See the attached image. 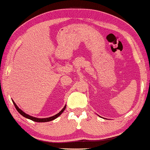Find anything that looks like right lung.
I'll list each match as a JSON object with an SVG mask.
<instances>
[{
    "mask_svg": "<svg viewBox=\"0 0 150 150\" xmlns=\"http://www.w3.org/2000/svg\"><path fill=\"white\" fill-rule=\"evenodd\" d=\"M12 102H13V103H14V106H15V108H16V110H17V111L19 112V113L21 114L22 116H23L24 117L28 118V119H29V120H33V121H34V122H46L52 121V120L56 119V118L58 117V116H60V115L62 114V112H63V111H64V110H65V108H66V105H65V106H64V108L62 109V110H60V111L59 112L58 114L52 116V117H46V118H38V117H33V116L29 115H28V114L25 113V112H24L23 110H21V109L18 108V107L17 106V105L16 104L15 102H14V101H13V100H12Z\"/></svg>",
    "mask_w": 150,
    "mask_h": 150,
    "instance_id": "add662e5",
    "label": "right lung"
}]
</instances>
